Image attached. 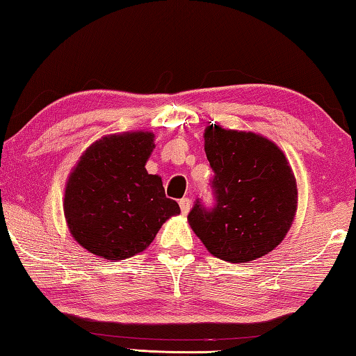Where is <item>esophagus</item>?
Masks as SVG:
<instances>
[{"label":"esophagus","mask_w":356,"mask_h":356,"mask_svg":"<svg viewBox=\"0 0 356 356\" xmlns=\"http://www.w3.org/2000/svg\"><path fill=\"white\" fill-rule=\"evenodd\" d=\"M179 206H180V211H182L184 216H187L190 212V207H191V201L188 198H182L179 201Z\"/></svg>","instance_id":"1"}]
</instances>
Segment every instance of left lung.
I'll list each match as a JSON object with an SVG mask.
<instances>
[{"mask_svg": "<svg viewBox=\"0 0 356 356\" xmlns=\"http://www.w3.org/2000/svg\"><path fill=\"white\" fill-rule=\"evenodd\" d=\"M204 152L216 176L212 211L196 201L188 223L209 253L228 263L268 255L289 233L298 209L296 179L284 152L253 131L209 123Z\"/></svg>", "mask_w": 356, "mask_h": 356, "instance_id": "1", "label": "left lung"}]
</instances>
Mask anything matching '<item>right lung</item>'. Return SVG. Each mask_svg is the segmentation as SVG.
Listing matches in <instances>:
<instances>
[{"mask_svg": "<svg viewBox=\"0 0 356 356\" xmlns=\"http://www.w3.org/2000/svg\"><path fill=\"white\" fill-rule=\"evenodd\" d=\"M152 131L104 136L90 145L66 180L63 211L74 241L111 261L147 249L168 218L179 216L161 177L145 169Z\"/></svg>", "mask_w": 356, "mask_h": 356, "instance_id": "1", "label": "right lung"}]
</instances>
